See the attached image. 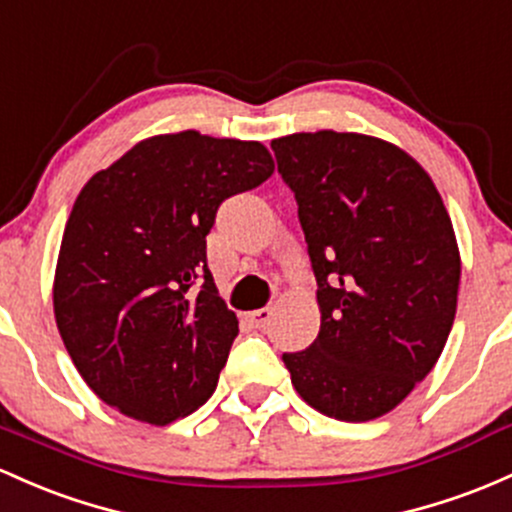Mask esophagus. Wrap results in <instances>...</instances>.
Listing matches in <instances>:
<instances>
[{"mask_svg":"<svg viewBox=\"0 0 512 512\" xmlns=\"http://www.w3.org/2000/svg\"><path fill=\"white\" fill-rule=\"evenodd\" d=\"M272 316H274V311H272V308H257V311L247 313V320H250V323L255 325V328L265 330L267 325L272 323Z\"/></svg>","mask_w":512,"mask_h":512,"instance_id":"obj_1","label":"esophagus"}]
</instances>
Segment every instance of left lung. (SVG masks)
<instances>
[{
	"instance_id": "obj_1",
	"label": "left lung",
	"mask_w": 512,
	"mask_h": 512,
	"mask_svg": "<svg viewBox=\"0 0 512 512\" xmlns=\"http://www.w3.org/2000/svg\"><path fill=\"white\" fill-rule=\"evenodd\" d=\"M272 150L299 204L320 306L318 338L282 355L291 384L328 418L374 420L445 350L462 274L449 213L430 174L381 138L294 133Z\"/></svg>"
}]
</instances>
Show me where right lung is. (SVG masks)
<instances>
[{
	"mask_svg": "<svg viewBox=\"0 0 512 512\" xmlns=\"http://www.w3.org/2000/svg\"><path fill=\"white\" fill-rule=\"evenodd\" d=\"M272 172L257 140L182 131L133 145L84 184L53 308L65 350L101 401L150 425L209 401L238 318L213 284L206 235L228 196Z\"/></svg>",
	"mask_w": 512,
	"mask_h": 512,
	"instance_id": "add662e5",
	"label": "right lung"
}]
</instances>
